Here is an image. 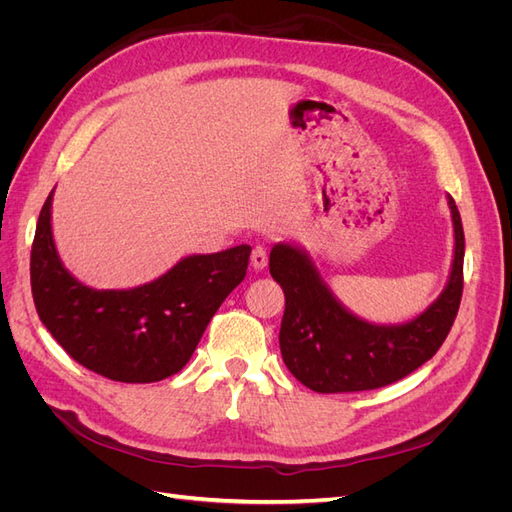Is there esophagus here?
Segmentation results:
<instances>
[{"mask_svg": "<svg viewBox=\"0 0 512 512\" xmlns=\"http://www.w3.org/2000/svg\"><path fill=\"white\" fill-rule=\"evenodd\" d=\"M252 267L256 269V271H262L267 267V262H269V256H267V247H262V245H256L254 250H252Z\"/></svg>", "mask_w": 512, "mask_h": 512, "instance_id": "obj_1", "label": "esophagus"}]
</instances>
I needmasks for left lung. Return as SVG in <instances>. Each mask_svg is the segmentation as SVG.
Returning a JSON list of instances; mask_svg holds the SVG:
<instances>
[{
	"mask_svg": "<svg viewBox=\"0 0 512 512\" xmlns=\"http://www.w3.org/2000/svg\"><path fill=\"white\" fill-rule=\"evenodd\" d=\"M455 247L440 297L408 322L376 324L339 301L305 247L282 241L271 247L269 271L286 294L280 350L290 374L316 393L380 389L406 378L438 352L451 331L463 292L461 215L446 196Z\"/></svg>",
	"mask_w": 512,
	"mask_h": 512,
	"instance_id": "obj_1",
	"label": "left lung"
}]
</instances>
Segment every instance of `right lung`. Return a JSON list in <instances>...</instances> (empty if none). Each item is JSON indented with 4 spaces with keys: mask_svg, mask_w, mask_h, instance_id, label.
I'll return each mask as SVG.
<instances>
[{
    "mask_svg": "<svg viewBox=\"0 0 512 512\" xmlns=\"http://www.w3.org/2000/svg\"><path fill=\"white\" fill-rule=\"evenodd\" d=\"M53 194L40 211L29 262L44 327L76 363L108 380L145 384L177 374L218 307L243 282L252 247L185 256L164 275L134 288H91L59 258Z\"/></svg>",
    "mask_w": 512,
    "mask_h": 512,
    "instance_id": "1",
    "label": "right lung"
}]
</instances>
